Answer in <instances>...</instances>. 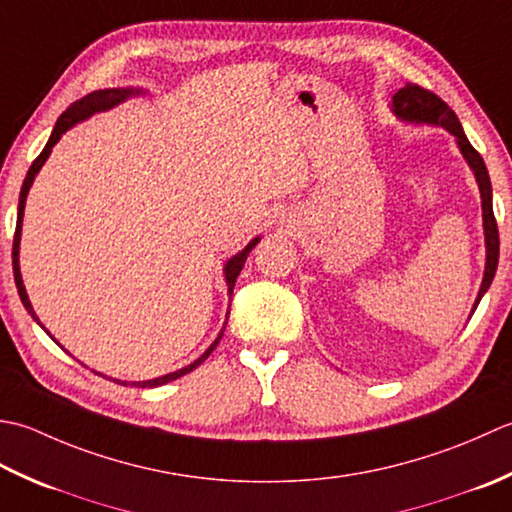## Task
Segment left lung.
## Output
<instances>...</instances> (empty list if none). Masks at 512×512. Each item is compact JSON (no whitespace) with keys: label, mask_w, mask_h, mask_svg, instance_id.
<instances>
[{"label":"left lung","mask_w":512,"mask_h":512,"mask_svg":"<svg viewBox=\"0 0 512 512\" xmlns=\"http://www.w3.org/2000/svg\"><path fill=\"white\" fill-rule=\"evenodd\" d=\"M393 112L404 121L444 125L448 132L455 134L457 145H460L464 159L468 161V165H471L475 172V179L479 183V192H482L484 234H486V271H484L482 287H479V294H477L475 307H473V311H475L479 300H482V296L486 294V289L490 287V283H493L495 271H497V260H499V232H497V221L493 214V190H490V179H488V170L484 165V159L473 148L471 141L466 139L457 114L448 108V103L437 97L435 92L417 86V83H406L404 88H400L393 95Z\"/></svg>","instance_id":"left-lung-1"}]
</instances>
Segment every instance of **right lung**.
I'll return each mask as SVG.
<instances>
[{
  "label": "right lung",
  "instance_id": "1",
  "mask_svg": "<svg viewBox=\"0 0 512 512\" xmlns=\"http://www.w3.org/2000/svg\"><path fill=\"white\" fill-rule=\"evenodd\" d=\"M130 95H132V90H117V88H114V90H97V92H90V95H86V97H81V99L75 101V103H70L68 110L57 119V125H55V130H52V134H50L46 148L41 150V154L33 161V165H30V170H28V174H26L24 185H22V192H19V207H17V227H15V238H13V274H15V285H17V291H19V298H22L24 307L28 309V314L33 316L35 320H37V316H35L33 307H30V300H28V296H26V287H24V283H22V274H19V236H22V218H24L26 194H28V190H30V185H33V181H35V174L41 170V165L46 163L48 154H50V150H52V145H55V143L61 139V134H64L68 128H72V125H75L77 121H83V119H88L90 114H95V112H101V110H108V108H112V106H117V103H121L125 97H130ZM256 243H258V238H254V241L249 243L241 254H236V256L225 265V280H227L229 294H232V291H234L236 278H238V274H241L245 260H247L249 252H252V249L256 247ZM37 322H39V320H37ZM39 325H41V322H39ZM225 325H227V322H225ZM41 327H44V325H41ZM223 331H225V329H223ZM223 331L218 333V338L210 344V349H207V351L203 353V356L198 358V360H194L192 364H187L185 369L168 373V375H163V378H156V380L132 382V384H134V387H143V389H145V387H161V384H165V382L176 380V378H181V375L190 373L192 369H196L198 364H201V362L216 349L218 340L223 338ZM117 384H125V382H119V380H117Z\"/></svg>",
  "mask_w": 512,
  "mask_h": 512
}]
</instances>
